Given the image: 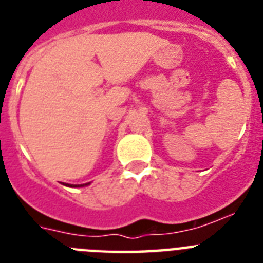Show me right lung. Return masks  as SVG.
I'll return each mask as SVG.
<instances>
[{
	"label": "right lung",
	"mask_w": 263,
	"mask_h": 263,
	"mask_svg": "<svg viewBox=\"0 0 263 263\" xmlns=\"http://www.w3.org/2000/svg\"><path fill=\"white\" fill-rule=\"evenodd\" d=\"M89 183H85V184H66L68 185V187H84V185H88Z\"/></svg>",
	"instance_id": "obj_1"
}]
</instances>
